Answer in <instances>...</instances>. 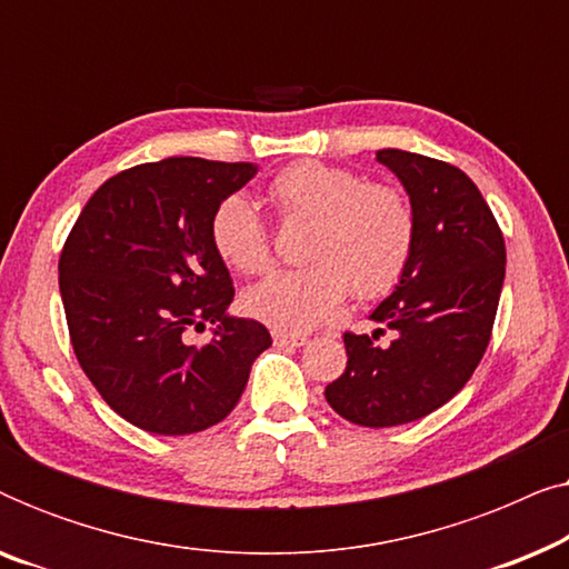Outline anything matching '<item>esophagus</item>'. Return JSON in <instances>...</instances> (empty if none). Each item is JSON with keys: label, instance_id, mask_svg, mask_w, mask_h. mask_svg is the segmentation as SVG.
<instances>
[{"label": "esophagus", "instance_id": "34e87169", "mask_svg": "<svg viewBox=\"0 0 569 569\" xmlns=\"http://www.w3.org/2000/svg\"><path fill=\"white\" fill-rule=\"evenodd\" d=\"M271 339H274L277 347H302V345H308V337H302V333L274 331V333H271Z\"/></svg>", "mask_w": 569, "mask_h": 569}]
</instances>
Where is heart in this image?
Segmentation results:
<instances>
[{
    "label": "heart",
    "mask_w": 569,
    "mask_h": 569,
    "mask_svg": "<svg viewBox=\"0 0 569 569\" xmlns=\"http://www.w3.org/2000/svg\"><path fill=\"white\" fill-rule=\"evenodd\" d=\"M267 197L279 220H310L302 256L308 267L251 287L243 306L259 321L306 331L326 321L349 292L372 300L401 282L417 243V214L407 193L349 168L300 160L271 178ZM212 246L238 274L274 267L271 232L246 199L214 209Z\"/></svg>",
    "instance_id": "obj_1"
}]
</instances>
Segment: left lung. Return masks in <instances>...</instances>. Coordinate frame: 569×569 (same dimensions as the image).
I'll use <instances>...</instances> for the list:
<instances>
[{"mask_svg":"<svg viewBox=\"0 0 569 569\" xmlns=\"http://www.w3.org/2000/svg\"><path fill=\"white\" fill-rule=\"evenodd\" d=\"M409 193L417 243L396 290L372 310L385 329L345 333L347 370L326 401L349 422L396 427L453 399L492 339L505 279V238L461 168L403 150H378Z\"/></svg>","mask_w":569,"mask_h":569,"instance_id":"8db88e82","label":"left lung"}]
</instances>
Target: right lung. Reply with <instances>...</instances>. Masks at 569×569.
<instances>
[{
  "label": "right lung",
  "instance_id": "1",
  "mask_svg": "<svg viewBox=\"0 0 569 569\" xmlns=\"http://www.w3.org/2000/svg\"><path fill=\"white\" fill-rule=\"evenodd\" d=\"M251 162L166 158L92 193L59 256L77 362L116 415L154 435H191L236 409L267 326L224 313L236 298L212 217L251 181ZM218 329L207 346L184 331Z\"/></svg>",
  "mask_w": 569,
  "mask_h": 569
}]
</instances>
